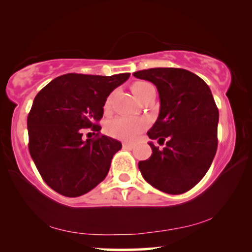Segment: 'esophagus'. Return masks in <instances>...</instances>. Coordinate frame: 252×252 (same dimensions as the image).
<instances>
[{
    "instance_id": "34e87169",
    "label": "esophagus",
    "mask_w": 252,
    "mask_h": 252,
    "mask_svg": "<svg viewBox=\"0 0 252 252\" xmlns=\"http://www.w3.org/2000/svg\"><path fill=\"white\" fill-rule=\"evenodd\" d=\"M133 148V146L131 145V143H126V142H125L123 143V149H127V150H131Z\"/></svg>"
}]
</instances>
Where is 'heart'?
Here are the masks:
<instances>
[{
    "mask_svg": "<svg viewBox=\"0 0 252 252\" xmlns=\"http://www.w3.org/2000/svg\"><path fill=\"white\" fill-rule=\"evenodd\" d=\"M154 87L150 83L148 82H135L131 86L134 96L139 98L142 94H145L146 92ZM111 96L107 97L105 102V106L110 104ZM147 123L141 119H135V118H129V117H118L110 120L106 123V132L113 138L121 139V140L126 141H133L137 139L143 130L146 129Z\"/></svg>",
    "mask_w": 252,
    "mask_h": 252,
    "instance_id": "obj_1",
    "label": "heart"
}]
</instances>
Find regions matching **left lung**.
Returning <instances> with one entry per match:
<instances>
[{"instance_id":"8db88e82","label":"left lung","mask_w":252,"mask_h":252,"mask_svg":"<svg viewBox=\"0 0 252 252\" xmlns=\"http://www.w3.org/2000/svg\"><path fill=\"white\" fill-rule=\"evenodd\" d=\"M134 77L155 84L160 99L157 121L148 131L162 149L149 145L151 157L139 161L142 177L167 194H183L204 177L218 148L219 110L201 77L181 68H150Z\"/></svg>"}]
</instances>
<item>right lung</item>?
Segmentation results:
<instances>
[{
	"mask_svg": "<svg viewBox=\"0 0 252 252\" xmlns=\"http://www.w3.org/2000/svg\"><path fill=\"white\" fill-rule=\"evenodd\" d=\"M130 77L66 74L55 78L34 97L28 115L29 151L43 181L57 193L77 197L106 177L121 142L99 135L97 122L106 98ZM96 130L82 140V128Z\"/></svg>",
	"mask_w": 252,
	"mask_h": 252,
	"instance_id": "obj_1",
	"label": "right lung"
}]
</instances>
